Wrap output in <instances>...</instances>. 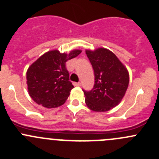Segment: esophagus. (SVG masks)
Wrapping results in <instances>:
<instances>
[{"label": "esophagus", "mask_w": 159, "mask_h": 159, "mask_svg": "<svg viewBox=\"0 0 159 159\" xmlns=\"http://www.w3.org/2000/svg\"><path fill=\"white\" fill-rule=\"evenodd\" d=\"M73 85H74V86H77V87H79V86H80V85H81V83H80V82H79V83H74Z\"/></svg>", "instance_id": "esophagus-1"}]
</instances>
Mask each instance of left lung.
I'll return each mask as SVG.
<instances>
[{
	"instance_id": "left-lung-1",
	"label": "left lung",
	"mask_w": 159,
	"mask_h": 159,
	"mask_svg": "<svg viewBox=\"0 0 159 159\" xmlns=\"http://www.w3.org/2000/svg\"><path fill=\"white\" fill-rule=\"evenodd\" d=\"M94 72V86L84 90L85 102L97 112L109 111L120 103L129 85V72L116 54L106 48L87 50Z\"/></svg>"
}]
</instances>
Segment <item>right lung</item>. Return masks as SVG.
<instances>
[{
  "label": "right lung",
  "mask_w": 159,
  "mask_h": 159,
  "mask_svg": "<svg viewBox=\"0 0 159 159\" xmlns=\"http://www.w3.org/2000/svg\"><path fill=\"white\" fill-rule=\"evenodd\" d=\"M82 52L73 50L69 54L53 50L43 54L29 67L26 83L29 94L38 105L48 108L62 105L73 85L69 81L66 61Z\"/></svg>",
  "instance_id": "obj_1"
}]
</instances>
